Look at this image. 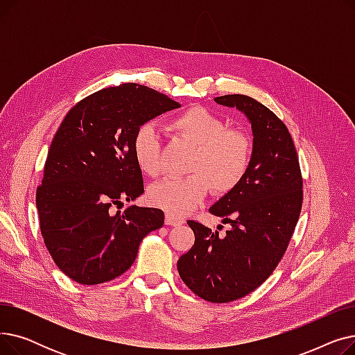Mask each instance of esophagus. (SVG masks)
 <instances>
[{
  "mask_svg": "<svg viewBox=\"0 0 355 355\" xmlns=\"http://www.w3.org/2000/svg\"><path fill=\"white\" fill-rule=\"evenodd\" d=\"M165 225H168V226H180V225H182V220L175 217V216H171V214H165Z\"/></svg>",
  "mask_w": 355,
  "mask_h": 355,
  "instance_id": "1",
  "label": "esophagus"
}]
</instances>
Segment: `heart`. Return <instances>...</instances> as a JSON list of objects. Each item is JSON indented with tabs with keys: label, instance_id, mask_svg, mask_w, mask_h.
Instances as JSON below:
<instances>
[{
	"label": "heart",
	"instance_id": "1",
	"mask_svg": "<svg viewBox=\"0 0 355 355\" xmlns=\"http://www.w3.org/2000/svg\"><path fill=\"white\" fill-rule=\"evenodd\" d=\"M204 107H190L170 122L171 132L194 146L184 178H166L148 190L153 206L171 216L197 209L210 185L218 194L234 190L246 177L253 157L250 138ZM132 154L139 171L157 177L161 171L159 137L151 123L141 125L132 139Z\"/></svg>",
	"mask_w": 355,
	"mask_h": 355
}]
</instances>
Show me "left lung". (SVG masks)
<instances>
[{"instance_id": "8db88e82", "label": "left lung", "mask_w": 355, "mask_h": 355, "mask_svg": "<svg viewBox=\"0 0 355 355\" xmlns=\"http://www.w3.org/2000/svg\"><path fill=\"white\" fill-rule=\"evenodd\" d=\"M214 101L250 122L252 164L243 181L209 210L230 230L218 237L217 230L189 220L196 241L177 269L197 296L225 304L253 292L281 262L300 218L302 177L289 130L272 110L246 95Z\"/></svg>"}]
</instances>
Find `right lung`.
Wrapping results in <instances>:
<instances>
[{
	"label": "right lung",
	"instance_id": "obj_1",
	"mask_svg": "<svg viewBox=\"0 0 355 355\" xmlns=\"http://www.w3.org/2000/svg\"><path fill=\"white\" fill-rule=\"evenodd\" d=\"M181 105L138 83L102 89L73 106L55 132L35 194L44 245L71 281L98 285L132 263L164 211L130 204L144 193L134 159L137 129Z\"/></svg>",
	"mask_w": 355,
	"mask_h": 355
}]
</instances>
